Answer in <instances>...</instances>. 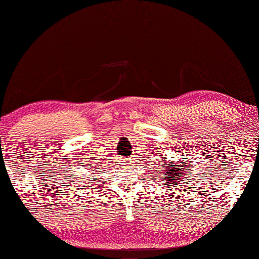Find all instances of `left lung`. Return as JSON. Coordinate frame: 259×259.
Listing matches in <instances>:
<instances>
[{"instance_id":"left-lung-1","label":"left lung","mask_w":259,"mask_h":259,"mask_svg":"<svg viewBox=\"0 0 259 259\" xmlns=\"http://www.w3.org/2000/svg\"><path fill=\"white\" fill-rule=\"evenodd\" d=\"M190 160V159H188ZM177 161V163H175L174 161H166L163 160L165 170L164 175L165 177L163 179V185L166 186V188H171L175 190V187L182 183V181H186V174L190 169H188V163H191L192 161Z\"/></svg>"}]
</instances>
